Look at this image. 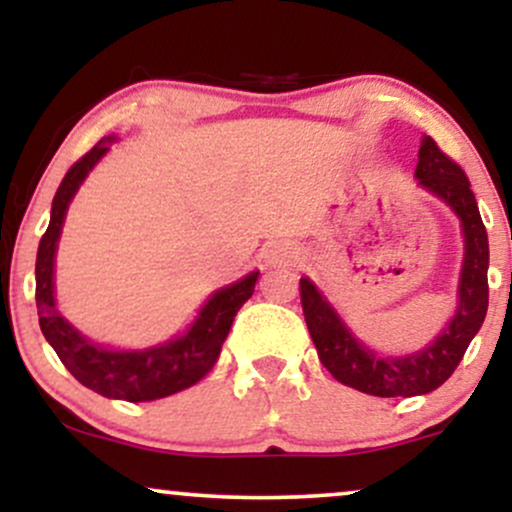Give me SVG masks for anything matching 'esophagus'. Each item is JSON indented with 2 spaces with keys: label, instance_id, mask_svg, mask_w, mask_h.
<instances>
[{
  "label": "esophagus",
  "instance_id": "1",
  "mask_svg": "<svg viewBox=\"0 0 512 512\" xmlns=\"http://www.w3.org/2000/svg\"><path fill=\"white\" fill-rule=\"evenodd\" d=\"M269 262L272 264H286L291 262L293 257H296V250L291 248L289 243H274L272 248H269Z\"/></svg>",
  "mask_w": 512,
  "mask_h": 512
}]
</instances>
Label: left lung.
Returning <instances> with one entry per match:
<instances>
[{
  "label": "left lung",
  "mask_w": 512,
  "mask_h": 512,
  "mask_svg": "<svg viewBox=\"0 0 512 512\" xmlns=\"http://www.w3.org/2000/svg\"><path fill=\"white\" fill-rule=\"evenodd\" d=\"M416 178L443 199L462 221L464 260L457 286V310L443 332L416 354L383 356L363 346L344 325L337 310L310 279H301V305L310 337L325 366L339 383L375 397L426 395L450 378L489 308V238L477 199L464 170L438 149L431 137L421 139Z\"/></svg>",
  "instance_id": "obj_1"
}]
</instances>
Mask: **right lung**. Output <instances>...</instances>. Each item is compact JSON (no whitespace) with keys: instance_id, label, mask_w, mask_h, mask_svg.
<instances>
[{"instance_id":"right-lung-1","label":"right lung","mask_w":512,"mask_h":512,"mask_svg":"<svg viewBox=\"0 0 512 512\" xmlns=\"http://www.w3.org/2000/svg\"><path fill=\"white\" fill-rule=\"evenodd\" d=\"M110 142H113L110 137L101 139L67 170L60 187H57L55 199H52L50 226L45 236L40 238L38 257H35V305H38L40 330H43L45 339L60 356L64 368L81 385L110 399L151 402V399L175 395V392L199 383L214 368L221 346L231 332L233 317L252 296L260 272H252L236 284L216 291L199 310L190 330L178 339L151 346V349H105V346L86 339L79 330H74L55 305L52 274H55L57 240H60L69 202H72L81 182L86 180V175L91 173V168L108 154Z\"/></svg>"}]
</instances>
